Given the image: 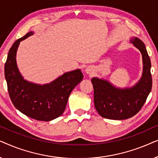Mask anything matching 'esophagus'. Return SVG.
<instances>
[{"label":"esophagus","mask_w":158,"mask_h":158,"mask_svg":"<svg viewBox=\"0 0 158 158\" xmlns=\"http://www.w3.org/2000/svg\"><path fill=\"white\" fill-rule=\"evenodd\" d=\"M85 73H86V74L91 75H93L94 73V68H93L92 66H88V67H87V68H85Z\"/></svg>","instance_id":"esophagus-1"}]
</instances>
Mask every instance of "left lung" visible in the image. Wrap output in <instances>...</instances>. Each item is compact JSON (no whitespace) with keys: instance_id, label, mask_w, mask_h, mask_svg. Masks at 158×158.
Wrapping results in <instances>:
<instances>
[{"instance_id":"obj_1","label":"left lung","mask_w":158,"mask_h":158,"mask_svg":"<svg viewBox=\"0 0 158 158\" xmlns=\"http://www.w3.org/2000/svg\"><path fill=\"white\" fill-rule=\"evenodd\" d=\"M130 42L141 52L143 64L142 77L135 85L122 88L103 78L91 79L95 108L103 118L123 120L132 117L143 106L152 89L151 62L145 45L137 37L131 38Z\"/></svg>"}]
</instances>
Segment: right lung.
Masks as SVG:
<instances>
[{"label":"right lung","instance_id":"obj_1","mask_svg":"<svg viewBox=\"0 0 158 158\" xmlns=\"http://www.w3.org/2000/svg\"><path fill=\"white\" fill-rule=\"evenodd\" d=\"M34 34V31L28 32L13 44L5 64V77L14 106L30 118L49 122L63 114L70 93L83 81V75L80 69H77L64 73L44 85L23 79L17 66V50L21 41Z\"/></svg>","mask_w":158,"mask_h":158}]
</instances>
